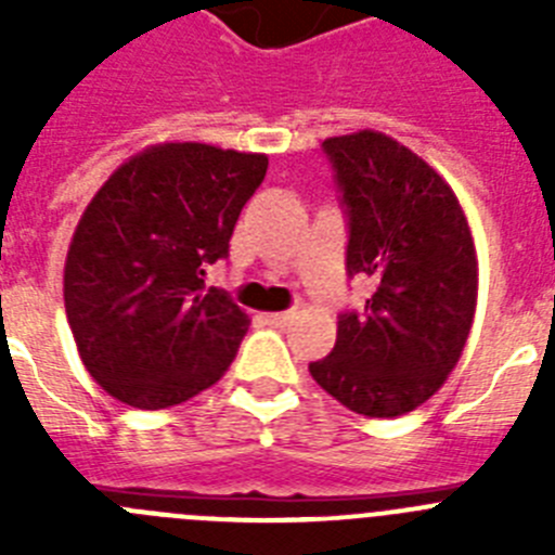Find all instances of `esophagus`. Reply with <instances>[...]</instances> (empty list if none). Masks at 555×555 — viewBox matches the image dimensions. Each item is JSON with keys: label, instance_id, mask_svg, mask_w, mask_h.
Wrapping results in <instances>:
<instances>
[{"label": "esophagus", "instance_id": "obj_1", "mask_svg": "<svg viewBox=\"0 0 555 555\" xmlns=\"http://www.w3.org/2000/svg\"><path fill=\"white\" fill-rule=\"evenodd\" d=\"M292 320V311H281V313H267V322L269 325H286V322Z\"/></svg>", "mask_w": 555, "mask_h": 555}]
</instances>
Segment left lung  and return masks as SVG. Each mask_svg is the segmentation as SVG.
Masks as SVG:
<instances>
[{
  "mask_svg": "<svg viewBox=\"0 0 555 555\" xmlns=\"http://www.w3.org/2000/svg\"><path fill=\"white\" fill-rule=\"evenodd\" d=\"M347 214V272L375 292L338 317L336 347L313 380L364 416H400L439 391L459 364L478 300V258L453 189L384 132L322 144Z\"/></svg>",
  "mask_w": 555,
  "mask_h": 555,
  "instance_id": "left-lung-1",
  "label": "left lung"
}]
</instances>
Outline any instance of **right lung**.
I'll return each mask as SVG.
<instances>
[{
    "label": "right lung",
    "instance_id": "1",
    "mask_svg": "<svg viewBox=\"0 0 555 555\" xmlns=\"http://www.w3.org/2000/svg\"><path fill=\"white\" fill-rule=\"evenodd\" d=\"M269 158L210 144H155L113 171L77 222L63 300L96 384L132 409H169L214 386L249 320L208 263L228 258Z\"/></svg>",
    "mask_w": 555,
    "mask_h": 555
}]
</instances>
